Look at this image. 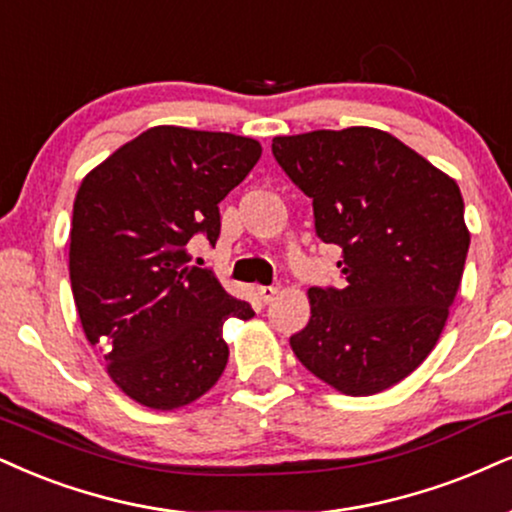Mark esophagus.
I'll list each match as a JSON object with an SVG mask.
<instances>
[{"label": "esophagus", "mask_w": 512, "mask_h": 512, "mask_svg": "<svg viewBox=\"0 0 512 512\" xmlns=\"http://www.w3.org/2000/svg\"><path fill=\"white\" fill-rule=\"evenodd\" d=\"M277 292H280V287H258L256 289V294H258V299H261L263 301V304H270V301H273L275 299V296H277Z\"/></svg>", "instance_id": "34e87169"}]
</instances>
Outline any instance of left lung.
I'll list each match as a JSON object with an SVG mask.
<instances>
[{"label": "left lung", "mask_w": 512, "mask_h": 512, "mask_svg": "<svg viewBox=\"0 0 512 512\" xmlns=\"http://www.w3.org/2000/svg\"><path fill=\"white\" fill-rule=\"evenodd\" d=\"M315 232L342 249L344 289H308L311 320L289 344L346 396L399 384L437 346L456 299L470 230L456 180L389 132L353 125L275 137Z\"/></svg>", "instance_id": "1"}]
</instances>
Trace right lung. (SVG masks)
Listing matches in <instances>:
<instances>
[{
    "instance_id": "right-lung-1",
    "label": "right lung",
    "mask_w": 512,
    "mask_h": 512,
    "mask_svg": "<svg viewBox=\"0 0 512 512\" xmlns=\"http://www.w3.org/2000/svg\"><path fill=\"white\" fill-rule=\"evenodd\" d=\"M232 132L156 125L80 182L68 270L87 342L132 401L175 410L223 375L227 318L249 320L213 270L189 266L187 244L220 235L218 204L261 159Z\"/></svg>"
}]
</instances>
